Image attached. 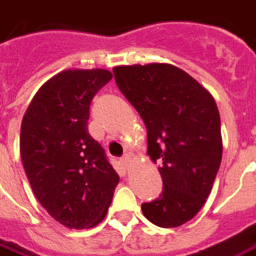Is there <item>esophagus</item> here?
I'll use <instances>...</instances> for the list:
<instances>
[{"mask_svg": "<svg viewBox=\"0 0 256 256\" xmlns=\"http://www.w3.org/2000/svg\"><path fill=\"white\" fill-rule=\"evenodd\" d=\"M120 160H122L123 165L128 166V164H130V156H128V155H124V156H123V158L120 159Z\"/></svg>", "mask_w": 256, "mask_h": 256, "instance_id": "1", "label": "esophagus"}]
</instances>
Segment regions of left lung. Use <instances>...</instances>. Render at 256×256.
<instances>
[{"label":"left lung","mask_w":256,"mask_h":256,"mask_svg":"<svg viewBox=\"0 0 256 256\" xmlns=\"http://www.w3.org/2000/svg\"><path fill=\"white\" fill-rule=\"evenodd\" d=\"M115 82L140 114L148 151L160 162L162 194L141 210L159 228L191 220L210 194L222 162L220 116L214 97L178 66H116Z\"/></svg>","instance_id":"obj_1"}]
</instances>
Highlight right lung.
<instances>
[{"mask_svg":"<svg viewBox=\"0 0 256 256\" xmlns=\"http://www.w3.org/2000/svg\"><path fill=\"white\" fill-rule=\"evenodd\" d=\"M112 78L105 69H68L41 86L24 112L20 158L36 198L69 228L102 220L119 183L88 133L91 100Z\"/></svg>","mask_w":256,"mask_h":256,"instance_id":"obj_1","label":"right lung"}]
</instances>
